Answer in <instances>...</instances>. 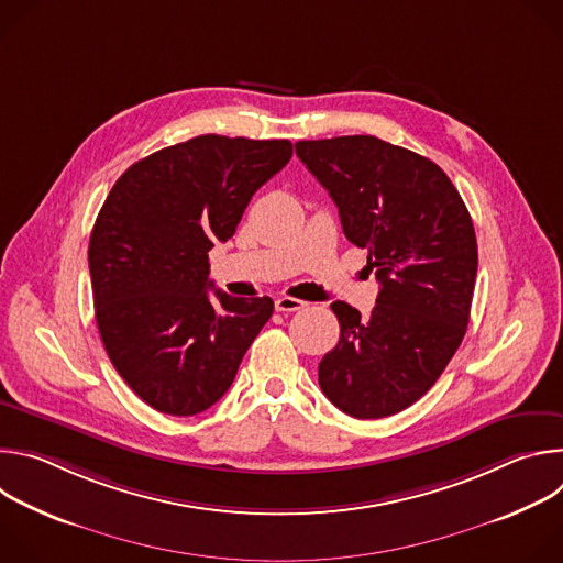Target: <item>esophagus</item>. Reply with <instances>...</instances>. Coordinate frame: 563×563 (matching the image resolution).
Here are the masks:
<instances>
[{"instance_id": "esophagus-1", "label": "esophagus", "mask_w": 563, "mask_h": 563, "mask_svg": "<svg viewBox=\"0 0 563 563\" xmlns=\"http://www.w3.org/2000/svg\"><path fill=\"white\" fill-rule=\"evenodd\" d=\"M305 305H307L305 300H298V298H291V296H278L276 298V309L278 311H298Z\"/></svg>"}]
</instances>
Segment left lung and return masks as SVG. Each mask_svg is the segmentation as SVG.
Returning a JSON list of instances; mask_svg holds the SVG:
<instances>
[{"instance_id": "left-lung-1", "label": "left lung", "mask_w": 563, "mask_h": 563, "mask_svg": "<svg viewBox=\"0 0 563 563\" xmlns=\"http://www.w3.org/2000/svg\"><path fill=\"white\" fill-rule=\"evenodd\" d=\"M296 155L380 285L367 318L332 302L341 339L318 365L320 389L354 419L391 417L437 383L465 336L478 263L472 218L439 165L374 135L300 140Z\"/></svg>"}]
</instances>
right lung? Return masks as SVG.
<instances>
[{"mask_svg":"<svg viewBox=\"0 0 563 563\" xmlns=\"http://www.w3.org/2000/svg\"><path fill=\"white\" fill-rule=\"evenodd\" d=\"M289 140L198 135L137 159L89 240L96 320L126 385L153 410L194 417L229 389L274 300L209 296V250L291 157Z\"/></svg>","mask_w":563,"mask_h":563,"instance_id":"add662e5","label":"right lung"}]
</instances>
